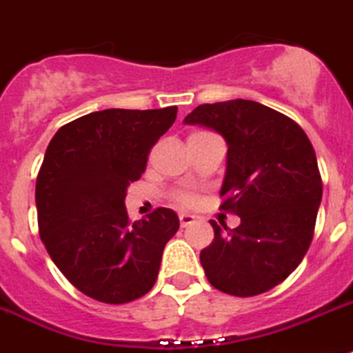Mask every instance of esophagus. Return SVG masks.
<instances>
[{"label": "esophagus", "mask_w": 353, "mask_h": 353, "mask_svg": "<svg viewBox=\"0 0 353 353\" xmlns=\"http://www.w3.org/2000/svg\"><path fill=\"white\" fill-rule=\"evenodd\" d=\"M195 220H196V218L193 214H186V212H181V214H179L181 227H188V225L195 223Z\"/></svg>", "instance_id": "esophagus-1"}]
</instances>
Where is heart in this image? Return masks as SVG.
<instances>
[{
	"mask_svg": "<svg viewBox=\"0 0 353 353\" xmlns=\"http://www.w3.org/2000/svg\"><path fill=\"white\" fill-rule=\"evenodd\" d=\"M177 200H179L183 205L195 204V196H193L192 193H179V195H177Z\"/></svg>",
	"mask_w": 353,
	"mask_h": 353,
	"instance_id": "heart-1",
	"label": "heart"
}]
</instances>
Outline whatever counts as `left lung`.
Segmentation results:
<instances>
[{
  "instance_id": "1",
  "label": "left lung",
  "mask_w": 353,
  "mask_h": 353,
  "mask_svg": "<svg viewBox=\"0 0 353 353\" xmlns=\"http://www.w3.org/2000/svg\"><path fill=\"white\" fill-rule=\"evenodd\" d=\"M227 141L220 208L241 218L200 252L209 283L236 297L263 294L287 279L310 248L322 200L315 149L294 119L252 100L199 105L184 117Z\"/></svg>"
}]
</instances>
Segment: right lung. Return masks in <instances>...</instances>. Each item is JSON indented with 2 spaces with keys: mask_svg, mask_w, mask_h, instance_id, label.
Instances as JSON below:
<instances>
[{
  "mask_svg": "<svg viewBox=\"0 0 353 353\" xmlns=\"http://www.w3.org/2000/svg\"><path fill=\"white\" fill-rule=\"evenodd\" d=\"M177 107L107 109L56 132L37 177L38 232L56 268L88 297L125 304L153 288L165 244L179 228L172 209L130 221L126 188Z\"/></svg>",
  "mask_w": 353,
  "mask_h": 353,
  "instance_id": "right-lung-1",
  "label": "right lung"
}]
</instances>
